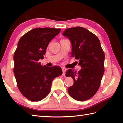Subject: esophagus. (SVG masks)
<instances>
[{
    "label": "esophagus",
    "instance_id": "34e87169",
    "mask_svg": "<svg viewBox=\"0 0 123 123\" xmlns=\"http://www.w3.org/2000/svg\"><path fill=\"white\" fill-rule=\"evenodd\" d=\"M66 69L65 68H62V75L63 76H65L66 74Z\"/></svg>",
    "mask_w": 123,
    "mask_h": 123
}]
</instances>
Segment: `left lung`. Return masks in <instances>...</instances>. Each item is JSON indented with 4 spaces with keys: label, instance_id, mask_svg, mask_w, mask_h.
<instances>
[{
    "label": "left lung",
    "instance_id": "obj_1",
    "mask_svg": "<svg viewBox=\"0 0 123 123\" xmlns=\"http://www.w3.org/2000/svg\"><path fill=\"white\" fill-rule=\"evenodd\" d=\"M62 35L72 44V57L79 59L81 68L79 72L69 69L66 75L74 80L68 89L69 95L78 101L91 98L97 92L104 73L105 54L99 40L87 29L76 27L67 29Z\"/></svg>",
    "mask_w": 123,
    "mask_h": 123
}]
</instances>
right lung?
<instances>
[{"label": "right lung", "mask_w": 123, "mask_h": 123, "mask_svg": "<svg viewBox=\"0 0 123 123\" xmlns=\"http://www.w3.org/2000/svg\"><path fill=\"white\" fill-rule=\"evenodd\" d=\"M60 32L61 29H33L18 43L13 71L20 92L32 102L45 98L50 91L52 81L62 73L59 67L43 66L38 62L43 59L50 41Z\"/></svg>", "instance_id": "obj_1"}]
</instances>
